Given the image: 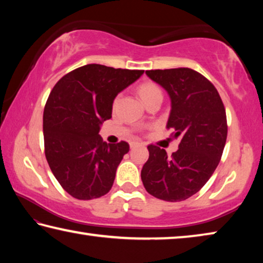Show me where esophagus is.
Returning <instances> with one entry per match:
<instances>
[{
    "instance_id": "esophagus-1",
    "label": "esophagus",
    "mask_w": 263,
    "mask_h": 263,
    "mask_svg": "<svg viewBox=\"0 0 263 263\" xmlns=\"http://www.w3.org/2000/svg\"><path fill=\"white\" fill-rule=\"evenodd\" d=\"M142 144L141 142H139V141H132L131 144H130V146H131V148H133V147H137V146H141Z\"/></svg>"
}]
</instances>
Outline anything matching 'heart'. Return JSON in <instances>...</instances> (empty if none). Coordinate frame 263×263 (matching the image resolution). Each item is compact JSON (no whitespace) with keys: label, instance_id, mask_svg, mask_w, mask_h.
Listing matches in <instances>:
<instances>
[{"label":"heart","instance_id":"heart-1","mask_svg":"<svg viewBox=\"0 0 263 263\" xmlns=\"http://www.w3.org/2000/svg\"><path fill=\"white\" fill-rule=\"evenodd\" d=\"M139 95L141 97L142 102H146L149 100L151 97H153L155 95H161V90L160 88L152 82H146L142 83L139 87Z\"/></svg>","mask_w":263,"mask_h":263}]
</instances>
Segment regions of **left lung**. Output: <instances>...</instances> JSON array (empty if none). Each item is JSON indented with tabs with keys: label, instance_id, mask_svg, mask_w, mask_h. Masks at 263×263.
<instances>
[{
	"label": "left lung",
	"instance_id": "left-lung-1",
	"mask_svg": "<svg viewBox=\"0 0 263 263\" xmlns=\"http://www.w3.org/2000/svg\"><path fill=\"white\" fill-rule=\"evenodd\" d=\"M146 75L169 95L167 128L181 141L172 157L158 146H147L142 184L159 199L184 201L201 190L220 161L228 137L224 104L215 86L194 69L146 70Z\"/></svg>",
	"mask_w": 263,
	"mask_h": 263
}]
</instances>
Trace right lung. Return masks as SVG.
Returning a JSON list of instances; mask_svg holds the SVG:
<instances>
[{"label": "right lung", "mask_w": 263, "mask_h": 263, "mask_svg": "<svg viewBox=\"0 0 263 263\" xmlns=\"http://www.w3.org/2000/svg\"><path fill=\"white\" fill-rule=\"evenodd\" d=\"M142 74L90 64L53 87L43 116L45 155L53 175L74 198H99L112 186L130 146L126 141L106 144L99 132L111 118L116 96Z\"/></svg>", "instance_id": "obj_1"}]
</instances>
